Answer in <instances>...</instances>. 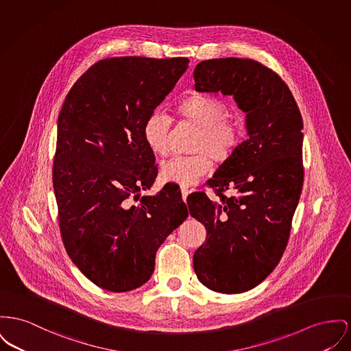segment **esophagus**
Listing matches in <instances>:
<instances>
[{
  "instance_id": "34e87169",
  "label": "esophagus",
  "mask_w": 351,
  "mask_h": 351,
  "mask_svg": "<svg viewBox=\"0 0 351 351\" xmlns=\"http://www.w3.org/2000/svg\"><path fill=\"white\" fill-rule=\"evenodd\" d=\"M180 191H182V196H183V200L186 202V196H188V193L191 192V188L188 186H180Z\"/></svg>"
}]
</instances>
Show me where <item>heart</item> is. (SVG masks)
<instances>
[{
	"label": "heart",
	"instance_id": "b5f03b06",
	"mask_svg": "<svg viewBox=\"0 0 351 351\" xmlns=\"http://www.w3.org/2000/svg\"><path fill=\"white\" fill-rule=\"evenodd\" d=\"M180 121L197 127L188 156H176L162 167V178L165 182L193 183L216 163H224L236 152L243 139V125L229 117L227 104L223 101L192 95L176 106ZM172 121L160 111H154L143 124V139L149 151L156 156H165L169 149Z\"/></svg>",
	"mask_w": 351,
	"mask_h": 351
}]
</instances>
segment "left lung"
I'll list each match as a JSON object with an SVG mask.
<instances>
[{"mask_svg": "<svg viewBox=\"0 0 351 351\" xmlns=\"http://www.w3.org/2000/svg\"><path fill=\"white\" fill-rule=\"evenodd\" d=\"M193 78L197 91L233 95L247 112L249 138L208 180L219 200L200 191L188 202L206 229L193 254L197 278L213 291L237 294L263 282L288 245L304 184L302 117L288 84L257 61L208 60Z\"/></svg>", "mask_w": 351, "mask_h": 351, "instance_id": "left-lung-1", "label": "left lung"}]
</instances>
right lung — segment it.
I'll list each match as a JSON object with an SVG mask.
<instances>
[{"label":"right lung","mask_w":351,"mask_h":351,"mask_svg":"<svg viewBox=\"0 0 351 351\" xmlns=\"http://www.w3.org/2000/svg\"><path fill=\"white\" fill-rule=\"evenodd\" d=\"M188 62L101 60L74 83L58 115L53 186L63 245L104 290L122 293L145 284L158 247L188 216L180 189L171 183L130 206L158 175L143 124Z\"/></svg>","instance_id":"right-lung-1"}]
</instances>
